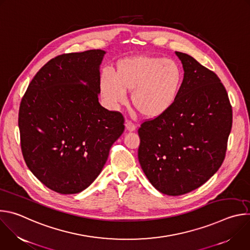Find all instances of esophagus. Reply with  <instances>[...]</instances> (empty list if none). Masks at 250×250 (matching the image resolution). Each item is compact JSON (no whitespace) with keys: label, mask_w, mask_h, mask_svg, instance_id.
Masks as SVG:
<instances>
[{"label":"esophagus","mask_w":250,"mask_h":250,"mask_svg":"<svg viewBox=\"0 0 250 250\" xmlns=\"http://www.w3.org/2000/svg\"><path fill=\"white\" fill-rule=\"evenodd\" d=\"M125 128H126V130H128V131H133V130H135L136 125H135L132 122L126 121V122H125Z\"/></svg>","instance_id":"esophagus-1"}]
</instances>
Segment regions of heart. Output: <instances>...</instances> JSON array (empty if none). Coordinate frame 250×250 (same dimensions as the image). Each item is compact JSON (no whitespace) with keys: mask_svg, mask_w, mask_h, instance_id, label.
<instances>
[{"mask_svg":"<svg viewBox=\"0 0 250 250\" xmlns=\"http://www.w3.org/2000/svg\"><path fill=\"white\" fill-rule=\"evenodd\" d=\"M184 72L177 62L157 56H133L117 62L114 74L103 71L100 91L104 101L116 106L130 92L132 105L141 116L153 119L169 111L179 96Z\"/></svg>","mask_w":250,"mask_h":250,"instance_id":"1","label":"heart"}]
</instances>
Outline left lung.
Masks as SVG:
<instances>
[{
	"instance_id": "left-lung-1",
	"label": "left lung",
	"mask_w": 250,
	"mask_h": 250,
	"mask_svg": "<svg viewBox=\"0 0 250 250\" xmlns=\"http://www.w3.org/2000/svg\"><path fill=\"white\" fill-rule=\"evenodd\" d=\"M183 84L172 108L138 128V160L149 182L169 196L187 194L222 166L232 110L218 75L192 56L176 51Z\"/></svg>"
}]
</instances>
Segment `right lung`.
Here are the masks:
<instances>
[{
	"instance_id": "1",
	"label": "right lung",
	"mask_w": 250,
	"mask_h": 250,
	"mask_svg": "<svg viewBox=\"0 0 250 250\" xmlns=\"http://www.w3.org/2000/svg\"><path fill=\"white\" fill-rule=\"evenodd\" d=\"M104 53L93 49L50 59L20 104L23 159L43 185L59 194L89 187L125 130L124 116L99 103V67Z\"/></svg>"
}]
</instances>
